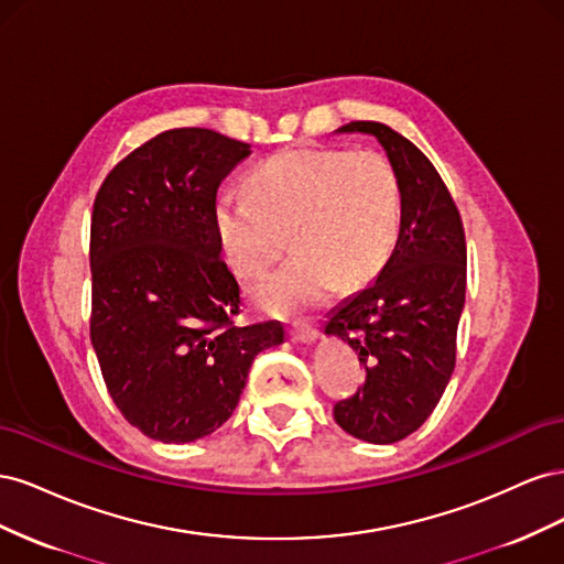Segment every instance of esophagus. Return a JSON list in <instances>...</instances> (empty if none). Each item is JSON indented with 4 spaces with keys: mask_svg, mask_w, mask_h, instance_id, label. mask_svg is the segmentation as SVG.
<instances>
[{
    "mask_svg": "<svg viewBox=\"0 0 564 564\" xmlns=\"http://www.w3.org/2000/svg\"><path fill=\"white\" fill-rule=\"evenodd\" d=\"M292 338L296 340V344L311 346L317 340V329L308 327V324H296V327H292Z\"/></svg>",
    "mask_w": 564,
    "mask_h": 564,
    "instance_id": "34e87169",
    "label": "esophagus"
}]
</instances>
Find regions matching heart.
Listing matches in <instances>:
<instances>
[{
	"mask_svg": "<svg viewBox=\"0 0 564 564\" xmlns=\"http://www.w3.org/2000/svg\"><path fill=\"white\" fill-rule=\"evenodd\" d=\"M402 195L395 169L373 150L292 148L253 169L249 195L214 204L220 251L245 278L261 272L289 230L294 256L249 289L270 315H305L329 301L336 284L377 278L400 235Z\"/></svg>",
	"mask_w": 564,
	"mask_h": 564,
	"instance_id": "b5f03b06",
	"label": "heart"
}]
</instances>
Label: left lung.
Listing matches in <instances>:
<instances>
[{
    "label": "left lung",
    "mask_w": 564,
    "mask_h": 564,
    "mask_svg": "<svg viewBox=\"0 0 564 564\" xmlns=\"http://www.w3.org/2000/svg\"><path fill=\"white\" fill-rule=\"evenodd\" d=\"M336 133H367L395 169L400 235L388 263L362 292L329 313L324 334L360 355L365 383L334 406L357 440L392 445L433 414L456 360L466 303V237L456 204L423 152L381 122H350Z\"/></svg>",
    "instance_id": "left-lung-1"
}]
</instances>
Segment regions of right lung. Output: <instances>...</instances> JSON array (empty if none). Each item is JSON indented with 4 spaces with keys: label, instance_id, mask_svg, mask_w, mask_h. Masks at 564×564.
<instances>
[{
    "label": "right lung",
    "instance_id": "1",
    "mask_svg": "<svg viewBox=\"0 0 564 564\" xmlns=\"http://www.w3.org/2000/svg\"><path fill=\"white\" fill-rule=\"evenodd\" d=\"M251 145L172 129L100 185L91 216V344L110 398L143 435L185 445L235 412L280 322L237 327L242 289L220 259L218 185Z\"/></svg>",
    "mask_w": 564,
    "mask_h": 564
}]
</instances>
